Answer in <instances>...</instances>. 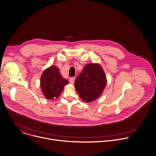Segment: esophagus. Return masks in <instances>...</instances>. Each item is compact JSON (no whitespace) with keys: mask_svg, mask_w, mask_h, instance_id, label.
<instances>
[{"mask_svg":"<svg viewBox=\"0 0 156 156\" xmlns=\"http://www.w3.org/2000/svg\"><path fill=\"white\" fill-rule=\"evenodd\" d=\"M75 80V77H72V78H70L69 79V82H70V83H71V84H73Z\"/></svg>","mask_w":156,"mask_h":156,"instance_id":"34e87169","label":"esophagus"}]
</instances>
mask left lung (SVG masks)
<instances>
[{"label":"left lung","instance_id":"8db88e82","mask_svg":"<svg viewBox=\"0 0 156 156\" xmlns=\"http://www.w3.org/2000/svg\"><path fill=\"white\" fill-rule=\"evenodd\" d=\"M107 84V78L99 63H87L75 81V87L80 98L91 102L99 98Z\"/></svg>","mask_w":156,"mask_h":156}]
</instances>
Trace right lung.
I'll return each mask as SVG.
<instances>
[{
	"instance_id": "1",
	"label": "right lung",
	"mask_w": 156,
	"mask_h": 156,
	"mask_svg": "<svg viewBox=\"0 0 156 156\" xmlns=\"http://www.w3.org/2000/svg\"><path fill=\"white\" fill-rule=\"evenodd\" d=\"M69 81L63 78L55 65H51L44 70L41 75L40 86L42 93L49 100L58 98Z\"/></svg>"
}]
</instances>
